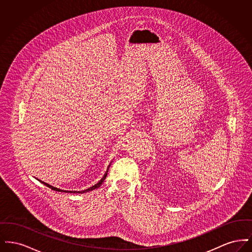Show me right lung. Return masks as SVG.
Listing matches in <instances>:
<instances>
[{"label":"right lung","mask_w":252,"mask_h":252,"mask_svg":"<svg viewBox=\"0 0 252 252\" xmlns=\"http://www.w3.org/2000/svg\"><path fill=\"white\" fill-rule=\"evenodd\" d=\"M110 166V164L108 165V169H107V171H106V173H105V175L103 176V178L101 179V180H99L96 184H94V186H92V187H90V188H88V189H86V190H83V191H66V190H61L60 188H57V187H54V186H52V185H50L48 183H46V182H44V181H41V180H38V181H40L41 183H43L45 186H47L49 188H51L52 190H54V191H57V192H72V193H84V192H91V191H93V190H95L97 188H99L100 186H101V184L104 182V180H106V178H107V175H108V168Z\"/></svg>","instance_id":"obj_1"}]
</instances>
